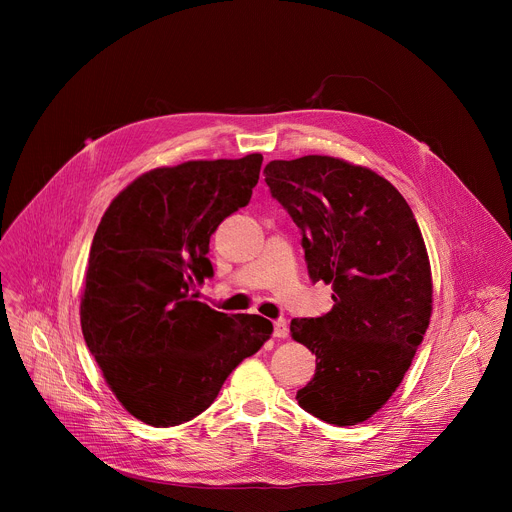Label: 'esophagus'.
I'll list each match as a JSON object with an SVG mask.
<instances>
[{"label": "esophagus", "mask_w": 512, "mask_h": 512, "mask_svg": "<svg viewBox=\"0 0 512 512\" xmlns=\"http://www.w3.org/2000/svg\"><path fill=\"white\" fill-rule=\"evenodd\" d=\"M287 334H289L287 322H285V320H277V322L273 324V336H275V338H287Z\"/></svg>", "instance_id": "esophagus-1"}]
</instances>
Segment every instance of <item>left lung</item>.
<instances>
[{
    "label": "left lung",
    "instance_id": "obj_1",
    "mask_svg": "<svg viewBox=\"0 0 512 512\" xmlns=\"http://www.w3.org/2000/svg\"><path fill=\"white\" fill-rule=\"evenodd\" d=\"M271 196L302 231L310 279L332 283L334 306L291 320L316 354L302 409L332 425L373 417L401 385L431 318V267L415 216L377 172L330 156L273 160Z\"/></svg>",
    "mask_w": 512,
    "mask_h": 512
}]
</instances>
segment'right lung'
I'll return each instance as SVG.
<instances>
[{
  "label": "right lung",
  "instance_id": "right-lung-1",
  "mask_svg": "<svg viewBox=\"0 0 512 512\" xmlns=\"http://www.w3.org/2000/svg\"><path fill=\"white\" fill-rule=\"evenodd\" d=\"M263 156L196 160L135 178L93 237L81 328L117 401L139 421L172 427L200 415L273 324L196 300L212 277L210 235L249 204Z\"/></svg>",
  "mask_w": 512,
  "mask_h": 512
}]
</instances>
